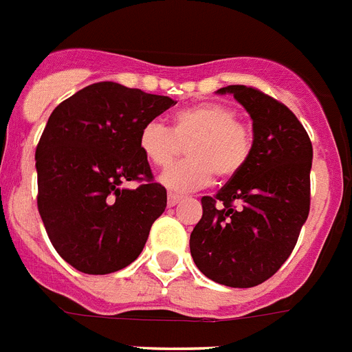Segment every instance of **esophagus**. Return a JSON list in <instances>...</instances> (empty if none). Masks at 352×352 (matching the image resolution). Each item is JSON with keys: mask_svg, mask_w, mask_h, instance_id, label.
<instances>
[{"mask_svg": "<svg viewBox=\"0 0 352 352\" xmlns=\"http://www.w3.org/2000/svg\"><path fill=\"white\" fill-rule=\"evenodd\" d=\"M182 194H176V192H169V196H167V203L169 206H176L182 201Z\"/></svg>", "mask_w": 352, "mask_h": 352, "instance_id": "34e87169", "label": "esophagus"}]
</instances>
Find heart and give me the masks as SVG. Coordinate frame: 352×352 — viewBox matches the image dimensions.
Wrapping results in <instances>:
<instances>
[{"label":"heart","instance_id":"b5f03b06","mask_svg":"<svg viewBox=\"0 0 352 352\" xmlns=\"http://www.w3.org/2000/svg\"><path fill=\"white\" fill-rule=\"evenodd\" d=\"M183 162L162 173L160 183L174 192L205 187L210 179H230L248 164L253 137L236 121L233 108L221 103H199L183 108L173 117V130L164 122L147 121L139 131V149L155 167H165L186 142Z\"/></svg>","mask_w":352,"mask_h":352}]
</instances>
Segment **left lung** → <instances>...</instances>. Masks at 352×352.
Listing matches in <instances>:
<instances>
[{
    "instance_id": "8db88e82",
    "label": "left lung",
    "mask_w": 352,
    "mask_h": 352,
    "mask_svg": "<svg viewBox=\"0 0 352 352\" xmlns=\"http://www.w3.org/2000/svg\"><path fill=\"white\" fill-rule=\"evenodd\" d=\"M253 119V149L244 169L213 197L190 233L197 269L215 283L249 288L287 262L310 213V137L292 110L262 90L230 85Z\"/></svg>"
}]
</instances>
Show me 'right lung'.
<instances>
[{"instance_id":"obj_1","label":"right lung","mask_w":352,"mask_h":352,"mask_svg":"<svg viewBox=\"0 0 352 352\" xmlns=\"http://www.w3.org/2000/svg\"><path fill=\"white\" fill-rule=\"evenodd\" d=\"M176 104L113 82L78 90L53 110L35 151L37 206L56 253L85 274H110L142 253L167 192L139 149L147 121ZM126 181H140L126 189Z\"/></svg>"}]
</instances>
